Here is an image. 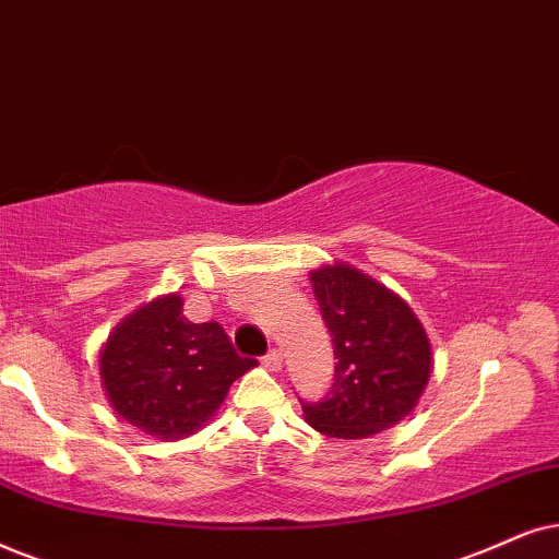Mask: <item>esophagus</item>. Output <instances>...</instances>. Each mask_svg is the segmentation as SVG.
Wrapping results in <instances>:
<instances>
[{
    "mask_svg": "<svg viewBox=\"0 0 559 559\" xmlns=\"http://www.w3.org/2000/svg\"><path fill=\"white\" fill-rule=\"evenodd\" d=\"M260 361H263L265 369L278 371V369H281V361H284V356H281V350H278V348H271V350L265 353L263 358H260Z\"/></svg>",
    "mask_w": 559,
    "mask_h": 559,
    "instance_id": "34e87169",
    "label": "esophagus"
}]
</instances>
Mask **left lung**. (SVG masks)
I'll use <instances>...</instances> for the list:
<instances>
[{
  "instance_id": "8db88e82",
  "label": "left lung",
  "mask_w": 559,
  "mask_h": 559,
  "mask_svg": "<svg viewBox=\"0 0 559 559\" xmlns=\"http://www.w3.org/2000/svg\"><path fill=\"white\" fill-rule=\"evenodd\" d=\"M312 288L335 348V379L307 423L332 438H366L409 415L430 377V343L413 309L350 265H324Z\"/></svg>"
}]
</instances>
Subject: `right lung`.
Listing matches in <instances>:
<instances>
[{
	"mask_svg": "<svg viewBox=\"0 0 559 559\" xmlns=\"http://www.w3.org/2000/svg\"><path fill=\"white\" fill-rule=\"evenodd\" d=\"M255 366L218 322H190L178 294L133 312L110 335L100 377L112 409L141 433L182 438L201 428L231 381Z\"/></svg>",
	"mask_w": 559,
	"mask_h": 559,
	"instance_id": "1",
	"label": "right lung"
}]
</instances>
